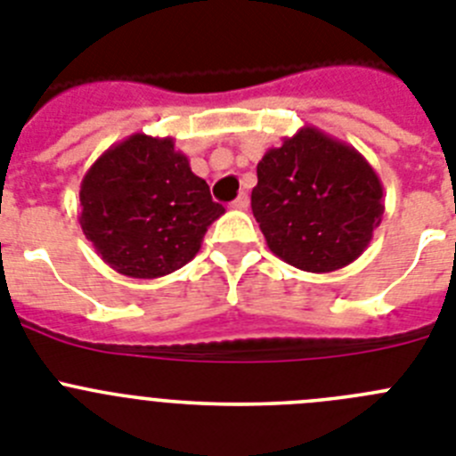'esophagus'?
Segmentation results:
<instances>
[{
	"instance_id": "1",
	"label": "esophagus",
	"mask_w": 456,
	"mask_h": 456,
	"mask_svg": "<svg viewBox=\"0 0 456 456\" xmlns=\"http://www.w3.org/2000/svg\"><path fill=\"white\" fill-rule=\"evenodd\" d=\"M232 208L235 209H247L248 208V196L247 193H240L235 200H232Z\"/></svg>"
}]
</instances>
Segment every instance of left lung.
<instances>
[{
    "label": "left lung",
    "instance_id": "obj_1",
    "mask_svg": "<svg viewBox=\"0 0 456 456\" xmlns=\"http://www.w3.org/2000/svg\"><path fill=\"white\" fill-rule=\"evenodd\" d=\"M251 208L273 256L329 273L368 248L384 216V187L356 148L305 125L257 162Z\"/></svg>",
    "mask_w": 456,
    "mask_h": 456
}]
</instances>
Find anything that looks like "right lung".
I'll return each mask as SVG.
<instances>
[{
    "label": "right lung",
    "mask_w": 456,
    "mask_h": 456,
    "mask_svg": "<svg viewBox=\"0 0 456 456\" xmlns=\"http://www.w3.org/2000/svg\"><path fill=\"white\" fill-rule=\"evenodd\" d=\"M224 212L171 136L136 132L114 143L79 189L84 235L109 267L130 278L184 267Z\"/></svg>",
    "instance_id": "add662e5"
}]
</instances>
